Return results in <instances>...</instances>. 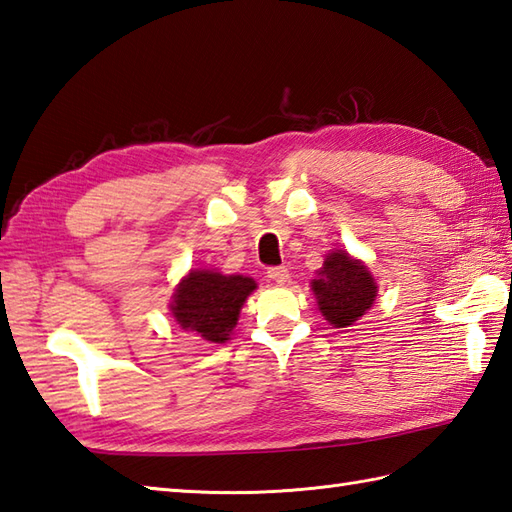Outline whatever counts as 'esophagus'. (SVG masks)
Returning a JSON list of instances; mask_svg holds the SVG:
<instances>
[{
    "instance_id": "obj_1",
    "label": "esophagus",
    "mask_w": 512,
    "mask_h": 512,
    "mask_svg": "<svg viewBox=\"0 0 512 512\" xmlns=\"http://www.w3.org/2000/svg\"><path fill=\"white\" fill-rule=\"evenodd\" d=\"M267 278L271 282H276V285H285V282L289 280V271L285 267H271V269H267Z\"/></svg>"
}]
</instances>
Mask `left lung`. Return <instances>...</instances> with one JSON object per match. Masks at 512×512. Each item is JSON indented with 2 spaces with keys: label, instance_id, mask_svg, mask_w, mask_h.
Instances as JSON below:
<instances>
[{
  "label": "left lung",
  "instance_id": "obj_1",
  "mask_svg": "<svg viewBox=\"0 0 512 512\" xmlns=\"http://www.w3.org/2000/svg\"><path fill=\"white\" fill-rule=\"evenodd\" d=\"M317 306L326 322L346 328L366 313L377 298V282L361 260L335 249L311 282Z\"/></svg>",
  "mask_w": 512,
  "mask_h": 512
}]
</instances>
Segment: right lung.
Segmentation results:
<instances>
[{
	"label": "right lung",
	"mask_w": 512,
	"mask_h": 512,
	"mask_svg": "<svg viewBox=\"0 0 512 512\" xmlns=\"http://www.w3.org/2000/svg\"><path fill=\"white\" fill-rule=\"evenodd\" d=\"M256 282L247 276H223L219 271L195 269L179 282L170 313L184 331L197 333L212 344H223L241 315Z\"/></svg>",
	"instance_id": "add662e5"
}]
</instances>
